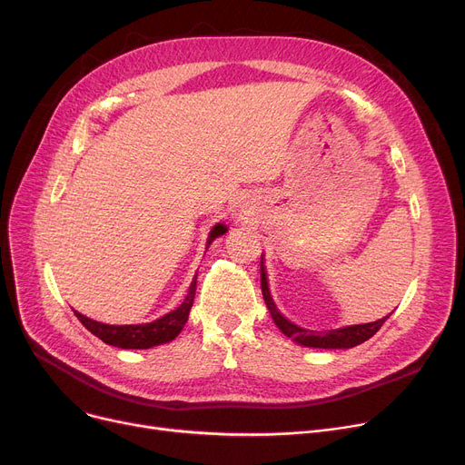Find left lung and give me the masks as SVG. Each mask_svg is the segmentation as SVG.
Returning <instances> with one entry per match:
<instances>
[{
	"label": "left lung",
	"mask_w": 465,
	"mask_h": 465,
	"mask_svg": "<svg viewBox=\"0 0 465 465\" xmlns=\"http://www.w3.org/2000/svg\"><path fill=\"white\" fill-rule=\"evenodd\" d=\"M260 281H262V294L265 300L267 309L272 312V319L277 324V328L290 339H294L298 345L303 347H312V349H352L363 341H368L373 337L381 326L390 319V314L384 316L381 321L370 322V324H356V326H347V328H339V330H330V331H314V330H305L296 324H292L288 319L279 312L275 307L272 294H270V286H267V277H265V267L263 262L260 265Z\"/></svg>",
	"instance_id": "obj_1"
}]
</instances>
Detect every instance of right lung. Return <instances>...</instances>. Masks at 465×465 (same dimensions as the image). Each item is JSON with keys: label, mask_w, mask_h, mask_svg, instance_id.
<instances>
[{"label": "right lung", "mask_w": 465, "mask_h": 465, "mask_svg": "<svg viewBox=\"0 0 465 465\" xmlns=\"http://www.w3.org/2000/svg\"><path fill=\"white\" fill-rule=\"evenodd\" d=\"M228 232V228L224 224H216L207 239V247L211 242L224 235ZM195 279L193 277L190 290L186 294V300L175 309L167 312L162 319L151 322V324H126V326H111V324H104V322H95L88 316L81 314L75 311V316L83 322V326L92 331L95 337H100L104 343L118 347V349H151L162 343H169V341H173L181 330L184 328L186 321H188V314L195 298Z\"/></svg>", "instance_id": "add662e5"}]
</instances>
